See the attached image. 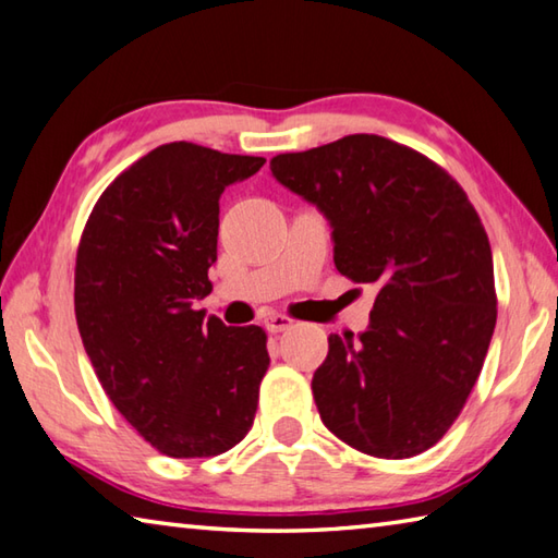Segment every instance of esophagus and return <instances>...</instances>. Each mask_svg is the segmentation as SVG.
<instances>
[{"mask_svg": "<svg viewBox=\"0 0 558 558\" xmlns=\"http://www.w3.org/2000/svg\"><path fill=\"white\" fill-rule=\"evenodd\" d=\"M263 327L270 333H280L295 327V319L286 317V314H268V317H263Z\"/></svg>", "mask_w": 558, "mask_h": 558, "instance_id": "1", "label": "esophagus"}]
</instances>
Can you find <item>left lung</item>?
I'll return each instance as SVG.
<instances>
[{
  "mask_svg": "<svg viewBox=\"0 0 558 558\" xmlns=\"http://www.w3.org/2000/svg\"><path fill=\"white\" fill-rule=\"evenodd\" d=\"M270 170L329 219L341 276L376 288L368 329L331 333L314 371L322 422L378 459L427 451L469 400L498 319L478 211L447 170L376 134L280 154Z\"/></svg>",
  "mask_w": 558,
  "mask_h": 558,
  "instance_id": "left-lung-1",
  "label": "left lung"
}]
</instances>
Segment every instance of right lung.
Here are the masks:
<instances>
[{"label": "right lung", "instance_id": "right-lung-1", "mask_svg": "<svg viewBox=\"0 0 558 558\" xmlns=\"http://www.w3.org/2000/svg\"><path fill=\"white\" fill-rule=\"evenodd\" d=\"M266 158L187 141L138 158L102 192L80 239L75 317L105 392L150 447L219 456L246 437L270 366L266 331L205 319L219 197Z\"/></svg>", "mask_w": 558, "mask_h": 558}]
</instances>
